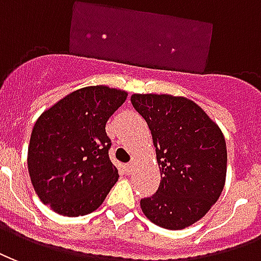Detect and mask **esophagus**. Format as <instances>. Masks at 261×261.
<instances>
[{"instance_id":"esophagus-1","label":"esophagus","mask_w":261,"mask_h":261,"mask_svg":"<svg viewBox=\"0 0 261 261\" xmlns=\"http://www.w3.org/2000/svg\"><path fill=\"white\" fill-rule=\"evenodd\" d=\"M125 168H126V172H128V174H130V172L133 171V168H135V163H128Z\"/></svg>"}]
</instances>
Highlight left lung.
I'll return each mask as SVG.
<instances>
[{"instance_id": "1", "label": "left lung", "mask_w": 261, "mask_h": 261, "mask_svg": "<svg viewBox=\"0 0 261 261\" xmlns=\"http://www.w3.org/2000/svg\"><path fill=\"white\" fill-rule=\"evenodd\" d=\"M130 102L153 136L161 182L140 200L144 216L165 229L199 221L218 200L227 175L221 129L196 102L170 94H133Z\"/></svg>"}]
</instances>
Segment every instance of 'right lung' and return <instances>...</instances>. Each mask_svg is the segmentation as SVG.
<instances>
[{
    "label": "right lung",
    "mask_w": 261,
    "mask_h": 261,
    "mask_svg": "<svg viewBox=\"0 0 261 261\" xmlns=\"http://www.w3.org/2000/svg\"><path fill=\"white\" fill-rule=\"evenodd\" d=\"M128 93L107 86L72 91L34 123L28 167L40 200L66 217L89 214L101 206L118 180L108 157L106 123Z\"/></svg>",
    "instance_id": "obj_1"
}]
</instances>
